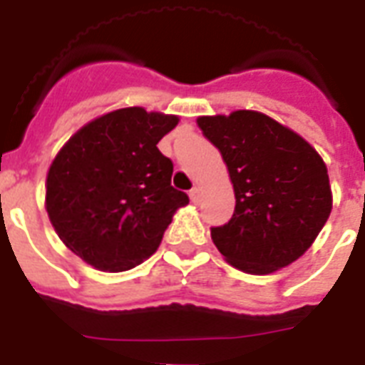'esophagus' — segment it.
I'll return each mask as SVG.
<instances>
[{
  "label": "esophagus",
  "instance_id": "34e87169",
  "mask_svg": "<svg viewBox=\"0 0 365 365\" xmlns=\"http://www.w3.org/2000/svg\"><path fill=\"white\" fill-rule=\"evenodd\" d=\"M189 199H191V202H195V205H199L200 200V189L199 187H193L191 191H189Z\"/></svg>",
  "mask_w": 365,
  "mask_h": 365
}]
</instances>
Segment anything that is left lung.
<instances>
[{"mask_svg":"<svg viewBox=\"0 0 365 365\" xmlns=\"http://www.w3.org/2000/svg\"><path fill=\"white\" fill-rule=\"evenodd\" d=\"M222 153L235 189L233 217L212 240L233 267L269 274L311 248L331 212L322 157L299 134L259 111L199 117Z\"/></svg>","mask_w":365,"mask_h":365,"instance_id":"obj_1","label":"left lung"}]
</instances>
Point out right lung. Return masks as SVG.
Wrapping results in <instances>:
<instances>
[{
	"label": "right lung",
	"instance_id": "1",
	"mask_svg": "<svg viewBox=\"0 0 365 365\" xmlns=\"http://www.w3.org/2000/svg\"><path fill=\"white\" fill-rule=\"evenodd\" d=\"M176 125V115L125 108L83 126L54 157L48 220L88 265L110 272L140 265L189 202L170 185L174 165L157 148Z\"/></svg>",
	"mask_w": 365,
	"mask_h": 365
}]
</instances>
